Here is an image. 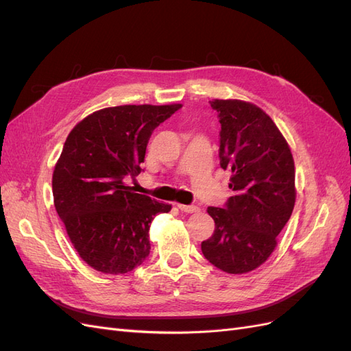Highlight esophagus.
Instances as JSON below:
<instances>
[{
	"instance_id": "1",
	"label": "esophagus",
	"mask_w": 351,
	"mask_h": 351,
	"mask_svg": "<svg viewBox=\"0 0 351 351\" xmlns=\"http://www.w3.org/2000/svg\"><path fill=\"white\" fill-rule=\"evenodd\" d=\"M177 208L182 210V212H187V214H193V212L199 210V208L195 206V205H182V204H178Z\"/></svg>"
}]
</instances>
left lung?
Masks as SVG:
<instances>
[{"instance_id":"obj_1","label":"left lung","mask_w":351,"mask_h":351,"mask_svg":"<svg viewBox=\"0 0 351 351\" xmlns=\"http://www.w3.org/2000/svg\"><path fill=\"white\" fill-rule=\"evenodd\" d=\"M219 164L231 169L234 192L222 208L209 206L215 230L202 241L204 256L228 274L256 269L277 246L295 202L294 161L278 127L256 105L215 99Z\"/></svg>"}]
</instances>
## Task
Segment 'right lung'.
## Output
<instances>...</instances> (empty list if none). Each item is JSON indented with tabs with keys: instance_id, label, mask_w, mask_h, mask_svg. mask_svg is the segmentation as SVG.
<instances>
[{
	"instance_id": "right-lung-1",
	"label": "right lung",
	"mask_w": 351,
	"mask_h": 351,
	"mask_svg": "<svg viewBox=\"0 0 351 351\" xmlns=\"http://www.w3.org/2000/svg\"><path fill=\"white\" fill-rule=\"evenodd\" d=\"M182 105H120L88 115L70 132L52 174L57 214L79 256L102 274H127L149 256L155 215L171 210L134 192L156 127Z\"/></svg>"
}]
</instances>
